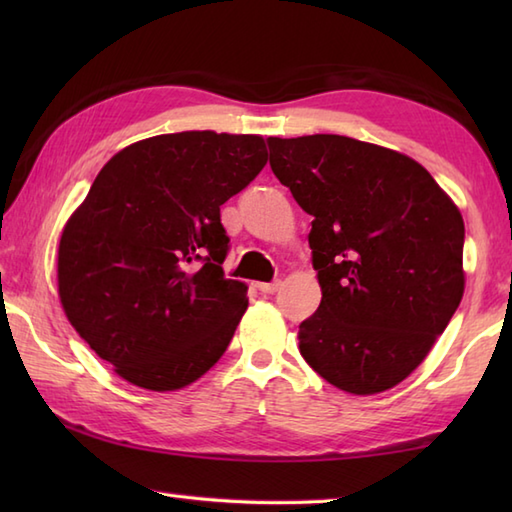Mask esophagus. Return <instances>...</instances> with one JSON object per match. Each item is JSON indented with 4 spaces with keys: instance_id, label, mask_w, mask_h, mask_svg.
Returning <instances> with one entry per match:
<instances>
[{
    "instance_id": "1",
    "label": "esophagus",
    "mask_w": 512,
    "mask_h": 512,
    "mask_svg": "<svg viewBox=\"0 0 512 512\" xmlns=\"http://www.w3.org/2000/svg\"><path fill=\"white\" fill-rule=\"evenodd\" d=\"M281 286V281H270V284H257V290L264 292V295H273Z\"/></svg>"
}]
</instances>
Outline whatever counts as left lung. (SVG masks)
I'll return each instance as SVG.
<instances>
[{
    "mask_svg": "<svg viewBox=\"0 0 512 512\" xmlns=\"http://www.w3.org/2000/svg\"><path fill=\"white\" fill-rule=\"evenodd\" d=\"M270 169L310 213L319 310L299 352L356 396L416 369L464 295V220L431 173L394 149L314 134L268 138Z\"/></svg>",
    "mask_w": 512,
    "mask_h": 512,
    "instance_id": "obj_1",
    "label": "left lung"
}]
</instances>
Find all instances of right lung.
Instances as JSON below:
<instances>
[{
    "instance_id": "right-lung-1",
    "label": "right lung",
    "mask_w": 512,
    "mask_h": 512,
    "mask_svg": "<svg viewBox=\"0 0 512 512\" xmlns=\"http://www.w3.org/2000/svg\"><path fill=\"white\" fill-rule=\"evenodd\" d=\"M268 160L262 136L138 140L99 171L59 242V297L81 339L127 383L191 385L220 361L248 308L224 277L220 206Z\"/></svg>"
}]
</instances>
